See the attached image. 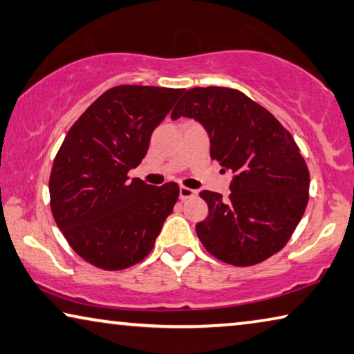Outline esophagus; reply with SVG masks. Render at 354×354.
Segmentation results:
<instances>
[{
    "label": "esophagus",
    "mask_w": 354,
    "mask_h": 354,
    "mask_svg": "<svg viewBox=\"0 0 354 354\" xmlns=\"http://www.w3.org/2000/svg\"><path fill=\"white\" fill-rule=\"evenodd\" d=\"M196 194H198V193H196V189L187 188V187H180V188H178V196H180L182 201L189 199V198H194Z\"/></svg>",
    "instance_id": "esophagus-1"
}]
</instances>
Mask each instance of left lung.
Here are the masks:
<instances>
[{
	"mask_svg": "<svg viewBox=\"0 0 354 354\" xmlns=\"http://www.w3.org/2000/svg\"><path fill=\"white\" fill-rule=\"evenodd\" d=\"M180 117L203 124L210 158L234 174L227 198L199 193L209 205L196 225L204 248L241 268L280 252L308 203V169L292 136L263 106L225 86L185 91L171 113Z\"/></svg>",
	"mask_w": 354,
	"mask_h": 354,
	"instance_id": "obj_1",
	"label": "left lung"
}]
</instances>
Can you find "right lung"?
<instances>
[{
    "label": "right lung",
    "instance_id": "obj_1",
    "mask_svg": "<svg viewBox=\"0 0 354 354\" xmlns=\"http://www.w3.org/2000/svg\"><path fill=\"white\" fill-rule=\"evenodd\" d=\"M180 88L118 85L79 117L53 160L52 215L71 248L104 270L131 268L151 252L178 199V185L129 180Z\"/></svg>",
    "mask_w": 354,
    "mask_h": 354
}]
</instances>
